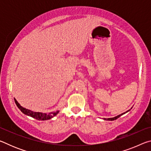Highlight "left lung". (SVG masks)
I'll return each instance as SVG.
<instances>
[{"mask_svg": "<svg viewBox=\"0 0 151 151\" xmlns=\"http://www.w3.org/2000/svg\"><path fill=\"white\" fill-rule=\"evenodd\" d=\"M131 109H132V108H131ZM131 109L128 110L127 111L124 112H123V113H122V114H119V115H117L116 116L112 117V118H108V119H104V120H106V121H114V120H116V119H118V118H119V117L121 116H122V114H125V113H127V112H129V111H131Z\"/></svg>", "mask_w": 151, "mask_h": 151, "instance_id": "8db88e82", "label": "left lung"}]
</instances>
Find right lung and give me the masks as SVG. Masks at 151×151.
<instances>
[{
	"label": "right lung",
	"instance_id": "1",
	"mask_svg": "<svg viewBox=\"0 0 151 151\" xmlns=\"http://www.w3.org/2000/svg\"><path fill=\"white\" fill-rule=\"evenodd\" d=\"M14 99L15 103H16L17 106H18L20 111H21L22 113L26 114L27 116H31L32 118L36 119L37 120H39V121H47V120L51 119L53 117L55 116L59 112V111H56L54 112H48V113H45V112H34L30 111L29 109H27L24 107L22 106L20 104L18 103V101Z\"/></svg>",
	"mask_w": 151,
	"mask_h": 151
}]
</instances>
